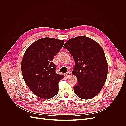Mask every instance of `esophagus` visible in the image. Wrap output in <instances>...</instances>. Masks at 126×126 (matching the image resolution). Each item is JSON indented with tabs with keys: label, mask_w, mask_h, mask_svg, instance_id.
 <instances>
[{
	"label": "esophagus",
	"mask_w": 126,
	"mask_h": 126,
	"mask_svg": "<svg viewBox=\"0 0 126 126\" xmlns=\"http://www.w3.org/2000/svg\"><path fill=\"white\" fill-rule=\"evenodd\" d=\"M70 76V72H67V73L66 74V77H69Z\"/></svg>",
	"instance_id": "obj_1"
}]
</instances>
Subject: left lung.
<instances>
[{
  "instance_id": "1",
  "label": "left lung",
  "mask_w": 126,
  "mask_h": 126,
  "mask_svg": "<svg viewBox=\"0 0 126 126\" xmlns=\"http://www.w3.org/2000/svg\"><path fill=\"white\" fill-rule=\"evenodd\" d=\"M72 56L75 66L72 73L77 78L74 89L83 99H90L100 92L108 73L104 50L96 41L85 36L68 40L63 46Z\"/></svg>"
}]
</instances>
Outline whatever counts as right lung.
<instances>
[{"instance_id": "obj_1", "label": "right lung", "mask_w": 126, "mask_h": 126, "mask_svg": "<svg viewBox=\"0 0 126 126\" xmlns=\"http://www.w3.org/2000/svg\"><path fill=\"white\" fill-rule=\"evenodd\" d=\"M64 41L51 38L36 41L27 49L21 62L24 81L37 96L44 99L54 97L58 93V82L63 76L56 73L54 56Z\"/></svg>"}]
</instances>
